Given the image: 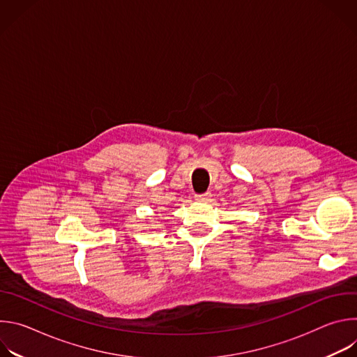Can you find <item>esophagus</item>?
<instances>
[{
  "mask_svg": "<svg viewBox=\"0 0 357 357\" xmlns=\"http://www.w3.org/2000/svg\"><path fill=\"white\" fill-rule=\"evenodd\" d=\"M211 197V193L209 192H206V193H202V195H196L195 196V199L196 200H200V202H203V200H208Z\"/></svg>",
  "mask_w": 357,
  "mask_h": 357,
  "instance_id": "34e87169",
  "label": "esophagus"
}]
</instances>
